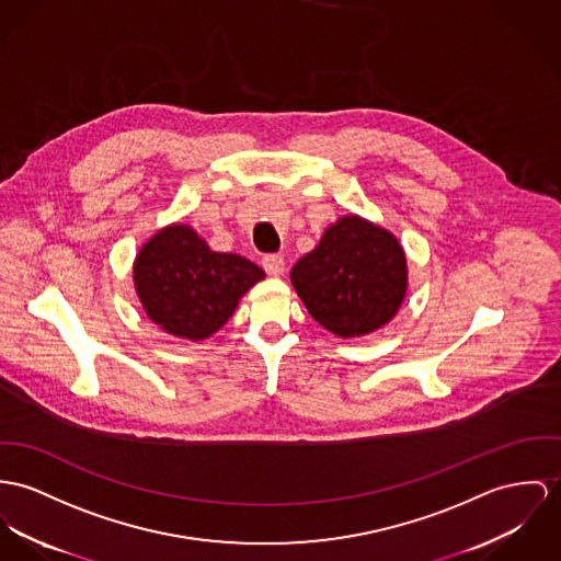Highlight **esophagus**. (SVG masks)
<instances>
[{
	"label": "esophagus",
	"mask_w": 561,
	"mask_h": 561,
	"mask_svg": "<svg viewBox=\"0 0 561 561\" xmlns=\"http://www.w3.org/2000/svg\"><path fill=\"white\" fill-rule=\"evenodd\" d=\"M262 266H264V271H266L271 277H279V275H284V271H286V262H284L282 256H277V254L264 256V259H262Z\"/></svg>",
	"instance_id": "esophagus-1"
}]
</instances>
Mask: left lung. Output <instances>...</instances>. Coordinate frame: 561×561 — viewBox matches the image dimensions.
<instances>
[{
	"label": "left lung",
	"mask_w": 561,
	"mask_h": 561,
	"mask_svg": "<svg viewBox=\"0 0 561 561\" xmlns=\"http://www.w3.org/2000/svg\"><path fill=\"white\" fill-rule=\"evenodd\" d=\"M309 316L333 335L363 337L388 324L408 293V259L399 239L347 214L290 271Z\"/></svg>",
	"instance_id": "obj_1"
}]
</instances>
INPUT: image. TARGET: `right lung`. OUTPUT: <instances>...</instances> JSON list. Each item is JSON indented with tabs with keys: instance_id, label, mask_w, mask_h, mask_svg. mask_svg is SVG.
Returning <instances> with one entry per match:
<instances>
[{
	"instance_id": "add662e5",
	"label": "right lung",
	"mask_w": 561,
	"mask_h": 561,
	"mask_svg": "<svg viewBox=\"0 0 561 561\" xmlns=\"http://www.w3.org/2000/svg\"><path fill=\"white\" fill-rule=\"evenodd\" d=\"M131 279L153 324L179 340L205 342L264 279V271L239 254L214 252L192 226L174 221L142 243Z\"/></svg>"
}]
</instances>
